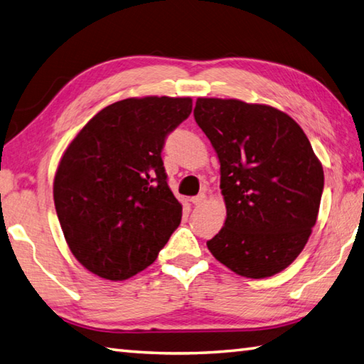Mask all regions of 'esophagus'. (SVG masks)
Returning a JSON list of instances; mask_svg holds the SVG:
<instances>
[{"label": "esophagus", "mask_w": 364, "mask_h": 364, "mask_svg": "<svg viewBox=\"0 0 364 364\" xmlns=\"http://www.w3.org/2000/svg\"><path fill=\"white\" fill-rule=\"evenodd\" d=\"M205 200H206V196L205 194H198V196L191 198L192 205H202V203H205Z\"/></svg>", "instance_id": "obj_1"}]
</instances>
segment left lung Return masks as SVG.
<instances>
[{
	"instance_id": "1",
	"label": "left lung",
	"mask_w": 364,
	"mask_h": 364,
	"mask_svg": "<svg viewBox=\"0 0 364 364\" xmlns=\"http://www.w3.org/2000/svg\"><path fill=\"white\" fill-rule=\"evenodd\" d=\"M194 118L220 162L227 219L210 252L240 276L282 272L308 243L323 168L287 113L238 99L198 97Z\"/></svg>"
}]
</instances>
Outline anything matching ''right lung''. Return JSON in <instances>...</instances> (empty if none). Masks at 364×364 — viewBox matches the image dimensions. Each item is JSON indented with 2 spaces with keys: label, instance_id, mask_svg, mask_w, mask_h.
Listing matches in <instances>:
<instances>
[{
  "label": "right lung",
  "instance_id": "add662e5",
  "mask_svg": "<svg viewBox=\"0 0 364 364\" xmlns=\"http://www.w3.org/2000/svg\"><path fill=\"white\" fill-rule=\"evenodd\" d=\"M191 97H129L105 107L70 141L56 170L55 208L74 257L123 281L151 265L181 223L161 158Z\"/></svg>",
  "mask_w": 364,
  "mask_h": 364
}]
</instances>
